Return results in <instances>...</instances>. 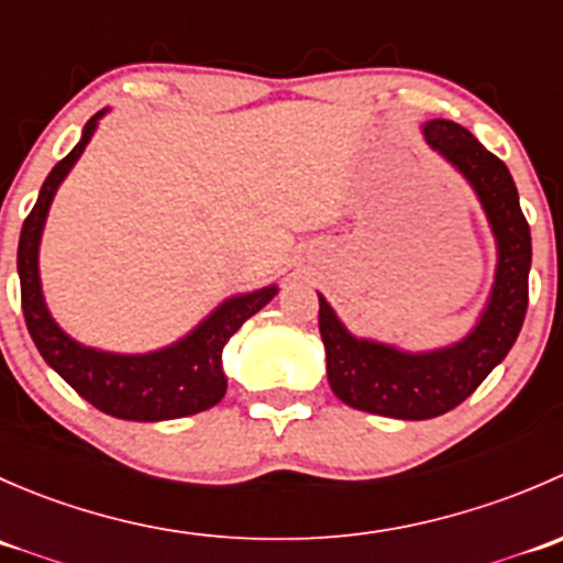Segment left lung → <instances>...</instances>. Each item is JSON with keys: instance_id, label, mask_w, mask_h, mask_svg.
I'll use <instances>...</instances> for the list:
<instances>
[{"instance_id": "1", "label": "left lung", "mask_w": 563, "mask_h": 563, "mask_svg": "<svg viewBox=\"0 0 563 563\" xmlns=\"http://www.w3.org/2000/svg\"><path fill=\"white\" fill-rule=\"evenodd\" d=\"M422 133L474 187L496 236L498 264L476 327L457 343L422 354L354 338L318 294L329 387L345 406L391 419H433L460 406L509 354L528 308L531 231L509 168L450 119H430Z\"/></svg>"}]
</instances>
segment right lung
I'll use <instances>...</instances> for the list:
<instances>
[{
	"label": "right lung",
	"instance_id": "right-lung-1",
	"mask_svg": "<svg viewBox=\"0 0 563 563\" xmlns=\"http://www.w3.org/2000/svg\"><path fill=\"white\" fill-rule=\"evenodd\" d=\"M106 111H98L84 124L81 141L73 146L67 157H62L40 187L37 203L30 218L24 220L19 240V277H21V308L24 321L35 340L40 356L70 384L78 395L103 413L130 422H163V419L190 417L207 411L223 400L225 373H223V345L231 334L258 313L277 294V286H266L261 291L240 294L220 305L176 343L150 354H111L81 345L59 329L45 308L43 288H40L37 250L43 236L48 207L54 201L56 187L62 185L89 139L98 130V119Z\"/></svg>",
	"mask_w": 563,
	"mask_h": 563
}]
</instances>
